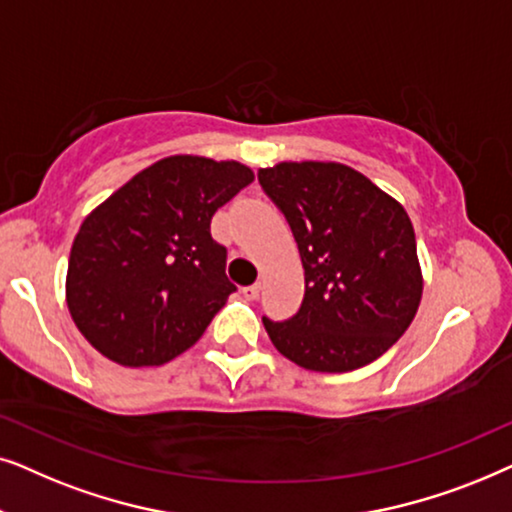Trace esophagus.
<instances>
[{"mask_svg":"<svg viewBox=\"0 0 512 512\" xmlns=\"http://www.w3.org/2000/svg\"><path fill=\"white\" fill-rule=\"evenodd\" d=\"M260 290H262L260 283H252V285H248V288H243V295L248 299H257L260 297Z\"/></svg>","mask_w":512,"mask_h":512,"instance_id":"34e87169","label":"esophagus"}]
</instances>
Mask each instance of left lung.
Returning a JSON list of instances; mask_svg holds the SVG:
<instances>
[{
  "mask_svg": "<svg viewBox=\"0 0 512 512\" xmlns=\"http://www.w3.org/2000/svg\"><path fill=\"white\" fill-rule=\"evenodd\" d=\"M257 180L290 224L306 283L295 316L262 318L276 349L313 372H351L384 356L424 290L405 208L342 163H278Z\"/></svg>",
  "mask_w": 512,
  "mask_h": 512,
  "instance_id": "left-lung-1",
  "label": "left lung"
}]
</instances>
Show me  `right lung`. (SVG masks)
I'll use <instances>...</instances> for the list:
<instances>
[{"mask_svg":"<svg viewBox=\"0 0 512 512\" xmlns=\"http://www.w3.org/2000/svg\"><path fill=\"white\" fill-rule=\"evenodd\" d=\"M252 180L243 163L168 156L86 217L67 264V306L102 356L163 365L199 342L236 292L210 220Z\"/></svg>","mask_w":512,"mask_h":512,"instance_id":"right-lung-1","label":"right lung"}]
</instances>
